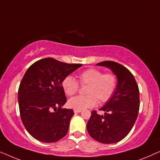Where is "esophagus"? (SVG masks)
Wrapping results in <instances>:
<instances>
[{"label":"esophagus","mask_w":160,"mask_h":160,"mask_svg":"<svg viewBox=\"0 0 160 160\" xmlns=\"http://www.w3.org/2000/svg\"><path fill=\"white\" fill-rule=\"evenodd\" d=\"M74 113H80L82 112V110H76V109H74Z\"/></svg>","instance_id":"esophagus-1"}]
</instances>
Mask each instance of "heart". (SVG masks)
Here are the masks:
<instances>
[{
	"label": "heart",
	"mask_w": 160,
	"mask_h": 160,
	"mask_svg": "<svg viewBox=\"0 0 160 160\" xmlns=\"http://www.w3.org/2000/svg\"><path fill=\"white\" fill-rule=\"evenodd\" d=\"M78 82L82 85L87 84L84 96H76L68 100V106L76 110L92 108L100 102L108 101L117 88V80L112 73H103L100 70L89 68L78 75ZM63 90L66 95H75L78 89V84L73 76H68L62 82Z\"/></svg>",
	"instance_id": "obj_1"
}]
</instances>
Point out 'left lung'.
<instances>
[{
    "mask_svg": "<svg viewBox=\"0 0 160 160\" xmlns=\"http://www.w3.org/2000/svg\"><path fill=\"white\" fill-rule=\"evenodd\" d=\"M97 65L110 69L117 76V84L111 99L99 109L104 111V115L92 111L87 124V132L100 143H117L128 135L136 121L140 106L139 89L134 76L122 65L104 61Z\"/></svg>",
    "mask_w": 160,
    "mask_h": 160,
    "instance_id": "8db88e82",
    "label": "left lung"
}]
</instances>
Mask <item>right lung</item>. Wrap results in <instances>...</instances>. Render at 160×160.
<instances>
[{
    "label": "right lung",
    "instance_id": "obj_1",
    "mask_svg": "<svg viewBox=\"0 0 160 160\" xmlns=\"http://www.w3.org/2000/svg\"><path fill=\"white\" fill-rule=\"evenodd\" d=\"M82 66L48 58L25 72L18 90L19 108L24 126L34 138L54 143L67 134L74 112L61 108L67 100L62 82Z\"/></svg>",
    "mask_w": 160,
    "mask_h": 160
}]
</instances>
